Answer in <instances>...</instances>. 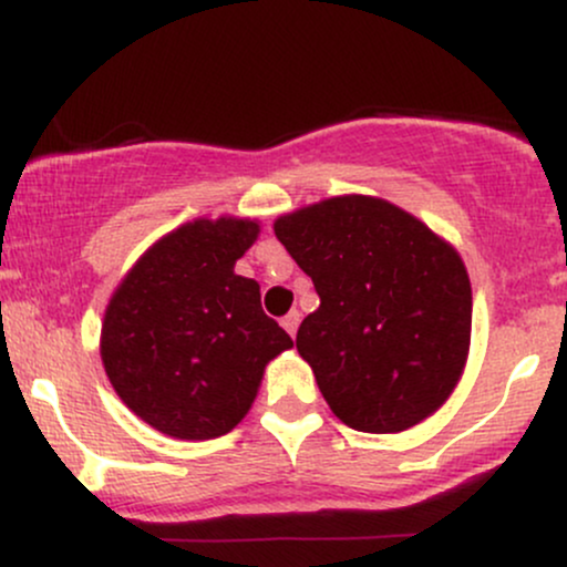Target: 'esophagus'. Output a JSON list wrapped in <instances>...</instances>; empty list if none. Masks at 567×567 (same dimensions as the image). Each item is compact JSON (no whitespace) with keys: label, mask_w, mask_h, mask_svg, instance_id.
Instances as JSON below:
<instances>
[{"label":"esophagus","mask_w":567,"mask_h":567,"mask_svg":"<svg viewBox=\"0 0 567 567\" xmlns=\"http://www.w3.org/2000/svg\"><path fill=\"white\" fill-rule=\"evenodd\" d=\"M298 324H301V315H298L296 309H292L290 315H285V317H282V328L288 330L290 336H296V333H298Z\"/></svg>","instance_id":"obj_1"}]
</instances>
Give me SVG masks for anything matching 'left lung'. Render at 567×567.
<instances>
[{
  "label": "left lung",
  "instance_id": "left-lung-1",
  "mask_svg": "<svg viewBox=\"0 0 567 567\" xmlns=\"http://www.w3.org/2000/svg\"><path fill=\"white\" fill-rule=\"evenodd\" d=\"M275 234L320 296L296 347L338 419L396 434L445 405L472 341V285L458 250L365 194L298 207L275 220Z\"/></svg>",
  "mask_w": 567,
  "mask_h": 567
}]
</instances>
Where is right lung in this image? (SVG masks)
I'll use <instances>...</instances> for the list:
<instances>
[{
	"label": "right lung",
	"instance_id": "add662e5",
	"mask_svg": "<svg viewBox=\"0 0 567 567\" xmlns=\"http://www.w3.org/2000/svg\"><path fill=\"white\" fill-rule=\"evenodd\" d=\"M261 234L250 218H197L157 239L122 277L101 324L120 400L175 440L231 432L264 370L292 347L261 309V285L234 271Z\"/></svg>",
	"mask_w": 567,
	"mask_h": 567
}]
</instances>
